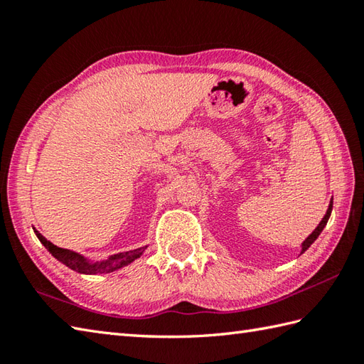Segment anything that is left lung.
Instances as JSON below:
<instances>
[{
    "label": "left lung",
    "instance_id": "left-lung-1",
    "mask_svg": "<svg viewBox=\"0 0 364 364\" xmlns=\"http://www.w3.org/2000/svg\"><path fill=\"white\" fill-rule=\"evenodd\" d=\"M331 208H333V202H330V205H328V210H327V213H326V215H323V219L321 220V223H319V225L318 227H316V230L313 231V233L310 235V236H308L306 239H305V241H304V244H301V253H304L306 249H308V247H310L314 241H316V239H318V236L321 235V231L323 230V227H326L327 225V222H328V218H330V214H331Z\"/></svg>",
    "mask_w": 364,
    "mask_h": 364
}]
</instances>
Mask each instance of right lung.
I'll use <instances>...</instances> for the list:
<instances>
[{
	"mask_svg": "<svg viewBox=\"0 0 364 364\" xmlns=\"http://www.w3.org/2000/svg\"><path fill=\"white\" fill-rule=\"evenodd\" d=\"M34 233L37 235L38 241H41L46 247V250H48L54 258L59 259L60 262H63V264L76 270V272H80V274L95 275V274L114 272V270L127 266V264H129L131 261H134L136 258L141 257V255L145 250V247H141V249H136V250H131V252L111 255L109 258H106L102 262H89V261L84 259L81 255L75 253L72 250H67V249H60V247L51 244L50 241H46V239L41 233H38V231L34 230Z\"/></svg>",
	"mask_w": 364,
	"mask_h": 364,
	"instance_id": "1",
	"label": "right lung"
}]
</instances>
